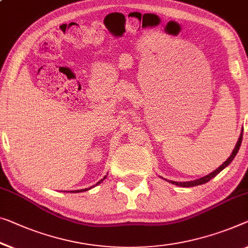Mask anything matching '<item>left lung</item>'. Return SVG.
<instances>
[{"label":"left lung","mask_w":248,"mask_h":248,"mask_svg":"<svg viewBox=\"0 0 248 248\" xmlns=\"http://www.w3.org/2000/svg\"><path fill=\"white\" fill-rule=\"evenodd\" d=\"M242 140H243V131L241 133V135H239V139L237 140V143H236V146L233 150V152H232V155L228 157L225 162H224L222 165H220L218 169H216L214 172H212L211 174L206 175V176L204 177H201L199 178V180H195V181H190V182H174V181H170L172 184L174 185H177V186H183V187H192V186H197V185H202V184H205V183H207L208 181H211L212 178H214L217 174H218L219 172H222V170L225 169V167H227L228 165H230L231 162L233 161L234 157L236 156V154H237V152L239 150V147H241V144H242Z\"/></svg>","instance_id":"obj_1"}]
</instances>
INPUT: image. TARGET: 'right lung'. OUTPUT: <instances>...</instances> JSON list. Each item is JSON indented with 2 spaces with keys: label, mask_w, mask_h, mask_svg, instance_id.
I'll list each match as a JSON object with an SVG mask.
<instances>
[{
  "label": "right lung",
  "mask_w": 248,
  "mask_h": 248,
  "mask_svg": "<svg viewBox=\"0 0 248 248\" xmlns=\"http://www.w3.org/2000/svg\"><path fill=\"white\" fill-rule=\"evenodd\" d=\"M105 178H106V176H104V177H103L102 178V180L100 181V182H97L96 183V185H98V184H100V183H102L103 181H104L105 180ZM95 186V185H94ZM94 186H91V187L90 188H84V189H78V190H72V193H81V192H85V190H87V189H91V188H92V187H94Z\"/></svg>",
  "instance_id": "obj_1"
}]
</instances>
